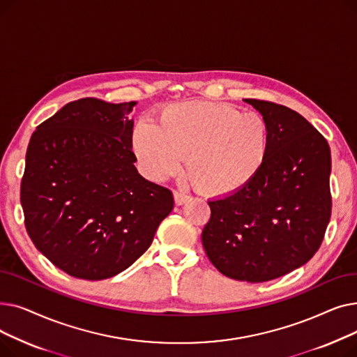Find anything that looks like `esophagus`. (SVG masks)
Returning <instances> with one entry per match:
<instances>
[{"mask_svg":"<svg viewBox=\"0 0 357 357\" xmlns=\"http://www.w3.org/2000/svg\"><path fill=\"white\" fill-rule=\"evenodd\" d=\"M174 198H175V204L176 205H183L190 201V197L181 192V191H174Z\"/></svg>","mask_w":357,"mask_h":357,"instance_id":"34e87169","label":"esophagus"}]
</instances>
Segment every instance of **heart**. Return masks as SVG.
Returning a JSON list of instances; mask_svg holds the SVG:
<instances>
[{"instance_id": "heart-1", "label": "heart", "mask_w": 357, "mask_h": 357, "mask_svg": "<svg viewBox=\"0 0 357 357\" xmlns=\"http://www.w3.org/2000/svg\"><path fill=\"white\" fill-rule=\"evenodd\" d=\"M271 130L257 112L220 102L186 101L160 112L158 124L139 123L131 149L155 181L175 175L186 159L197 188L211 197L241 191L265 167Z\"/></svg>"}]
</instances>
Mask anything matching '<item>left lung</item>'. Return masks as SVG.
Wrapping results in <instances>:
<instances>
[{
  "mask_svg": "<svg viewBox=\"0 0 357 357\" xmlns=\"http://www.w3.org/2000/svg\"><path fill=\"white\" fill-rule=\"evenodd\" d=\"M271 130L261 172L241 191L208 201L201 240L218 272L266 282L305 265L321 246L331 215L327 140L296 111L248 98Z\"/></svg>",
  "mask_w": 357,
  "mask_h": 357,
  "instance_id": "1",
  "label": "left lung"
}]
</instances>
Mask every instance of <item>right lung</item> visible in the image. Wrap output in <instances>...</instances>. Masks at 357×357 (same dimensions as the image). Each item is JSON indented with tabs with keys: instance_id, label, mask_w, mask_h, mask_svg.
Here are the masks:
<instances>
[{
	"instance_id": "add662e5",
	"label": "right lung",
	"mask_w": 357,
	"mask_h": 357,
	"mask_svg": "<svg viewBox=\"0 0 357 357\" xmlns=\"http://www.w3.org/2000/svg\"><path fill=\"white\" fill-rule=\"evenodd\" d=\"M136 104L72 101L30 139L20 191L26 229L37 250L73 278L126 271L174 208L172 192L135 166L128 114Z\"/></svg>"
}]
</instances>
